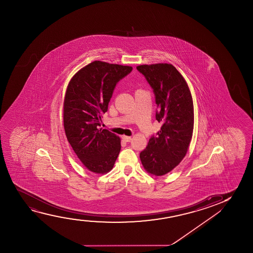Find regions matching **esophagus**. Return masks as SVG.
I'll return each instance as SVG.
<instances>
[{"instance_id": "1", "label": "esophagus", "mask_w": 253, "mask_h": 253, "mask_svg": "<svg viewBox=\"0 0 253 253\" xmlns=\"http://www.w3.org/2000/svg\"><path fill=\"white\" fill-rule=\"evenodd\" d=\"M122 139L125 141V142H130L131 141V137L130 136H127V135H123Z\"/></svg>"}]
</instances>
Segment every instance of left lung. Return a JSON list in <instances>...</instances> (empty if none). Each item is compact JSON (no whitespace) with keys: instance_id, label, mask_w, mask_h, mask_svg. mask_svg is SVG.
I'll list each match as a JSON object with an SVG mask.
<instances>
[{"instance_id":"left-lung-1","label":"left lung","mask_w":253,"mask_h":253,"mask_svg":"<svg viewBox=\"0 0 253 253\" xmlns=\"http://www.w3.org/2000/svg\"><path fill=\"white\" fill-rule=\"evenodd\" d=\"M136 69L153 89L156 119L163 124L140 153V159L148 173L161 176L178 166L187 154L194 130L193 98L186 80L173 65H142Z\"/></svg>"}]
</instances>
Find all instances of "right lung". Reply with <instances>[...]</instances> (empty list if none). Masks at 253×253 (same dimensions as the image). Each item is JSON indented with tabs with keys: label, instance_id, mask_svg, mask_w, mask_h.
Returning <instances> with one entry per match:
<instances>
[{
	"label": "right lung",
	"instance_id": "add662e5",
	"mask_svg": "<svg viewBox=\"0 0 253 253\" xmlns=\"http://www.w3.org/2000/svg\"><path fill=\"white\" fill-rule=\"evenodd\" d=\"M132 69L96 60L68 84L63 114L66 137L84 166L93 173L111 171L120 152V138L98 127L117 84Z\"/></svg>",
	"mask_w": 253,
	"mask_h": 253
}]
</instances>
